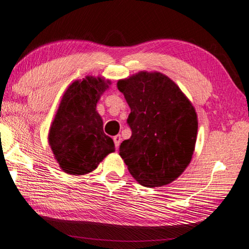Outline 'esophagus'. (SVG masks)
Wrapping results in <instances>:
<instances>
[{"mask_svg": "<svg viewBox=\"0 0 249 249\" xmlns=\"http://www.w3.org/2000/svg\"><path fill=\"white\" fill-rule=\"evenodd\" d=\"M113 140H114L115 146L118 148V146H120V144H121V141H122V136L121 135H116V136L113 137Z\"/></svg>", "mask_w": 249, "mask_h": 249, "instance_id": "34e87169", "label": "esophagus"}]
</instances>
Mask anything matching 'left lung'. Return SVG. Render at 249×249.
<instances>
[{"mask_svg":"<svg viewBox=\"0 0 249 249\" xmlns=\"http://www.w3.org/2000/svg\"><path fill=\"white\" fill-rule=\"evenodd\" d=\"M131 114L132 136L120 155L132 177L147 188L162 187L179 178L195 151L198 120L181 89L161 72L141 71L118 80Z\"/></svg>","mask_w":249,"mask_h":249,"instance_id":"obj_1","label":"left lung"}]
</instances>
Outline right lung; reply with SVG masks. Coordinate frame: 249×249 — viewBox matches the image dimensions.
Masks as SVG:
<instances>
[{"mask_svg": "<svg viewBox=\"0 0 249 249\" xmlns=\"http://www.w3.org/2000/svg\"><path fill=\"white\" fill-rule=\"evenodd\" d=\"M109 81L87 76L70 85L62 96L51 124L49 144L61 170L72 176L94 171L99 162L115 151L113 140L104 133L96 110Z\"/></svg>", "mask_w": 249, "mask_h": 249, "instance_id": "obj_1", "label": "right lung"}]
</instances>
